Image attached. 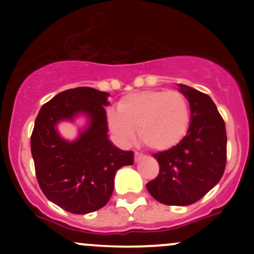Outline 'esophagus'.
Returning a JSON list of instances; mask_svg holds the SVG:
<instances>
[{"mask_svg":"<svg viewBox=\"0 0 254 254\" xmlns=\"http://www.w3.org/2000/svg\"><path fill=\"white\" fill-rule=\"evenodd\" d=\"M143 157H145V155H142V153L135 152V162H139V161L142 160Z\"/></svg>","mask_w":254,"mask_h":254,"instance_id":"esophagus-1","label":"esophagus"}]
</instances>
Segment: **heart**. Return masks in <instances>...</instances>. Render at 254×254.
Listing matches in <instances>:
<instances>
[{
    "mask_svg": "<svg viewBox=\"0 0 254 254\" xmlns=\"http://www.w3.org/2000/svg\"><path fill=\"white\" fill-rule=\"evenodd\" d=\"M108 127L122 145L135 140L136 130L147 147L165 151L178 145L189 129L190 112L186 97L177 91H145L129 94L119 112L108 113Z\"/></svg>",
    "mask_w": 254,
    "mask_h": 254,
    "instance_id": "obj_1",
    "label": "heart"
}]
</instances>
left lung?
<instances>
[{"instance_id": "left-lung-1", "label": "left lung", "mask_w": 254, "mask_h": 254, "mask_svg": "<svg viewBox=\"0 0 254 254\" xmlns=\"http://www.w3.org/2000/svg\"><path fill=\"white\" fill-rule=\"evenodd\" d=\"M178 89L189 102L190 124L178 145L153 155L160 173L146 184L148 193L166 205L195 203L211 190L226 166V127L212 99L186 84Z\"/></svg>"}]
</instances>
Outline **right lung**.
I'll use <instances>...</instances> for the list:
<instances>
[{
	"instance_id": "obj_1",
	"label": "right lung",
	"mask_w": 254,
	"mask_h": 254,
	"mask_svg": "<svg viewBox=\"0 0 254 254\" xmlns=\"http://www.w3.org/2000/svg\"><path fill=\"white\" fill-rule=\"evenodd\" d=\"M108 97L91 87L67 89L45 103L35 119L30 148L38 183L49 200L72 214L106 205L117 171L134 163L132 151L120 150L108 137ZM79 115L87 125L76 140L64 139L57 124Z\"/></svg>"
}]
</instances>
